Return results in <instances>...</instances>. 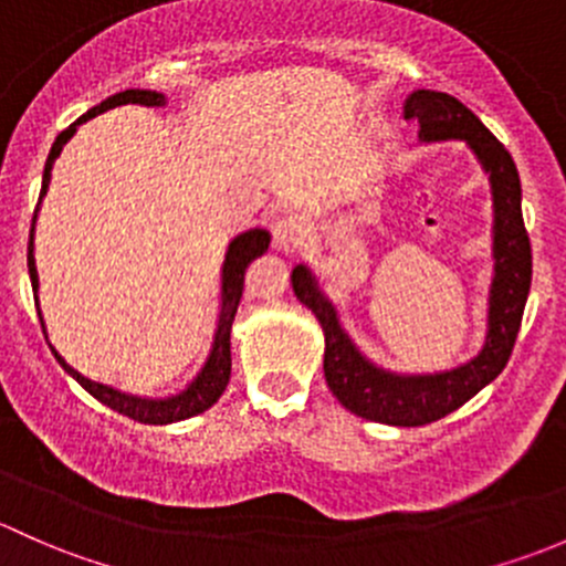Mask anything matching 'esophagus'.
Listing matches in <instances>:
<instances>
[{"mask_svg": "<svg viewBox=\"0 0 566 566\" xmlns=\"http://www.w3.org/2000/svg\"><path fill=\"white\" fill-rule=\"evenodd\" d=\"M305 240H307V229L302 220L283 218L272 226V244H275V250H281V253H294L296 248L305 244Z\"/></svg>", "mask_w": 566, "mask_h": 566, "instance_id": "1", "label": "esophagus"}]
</instances>
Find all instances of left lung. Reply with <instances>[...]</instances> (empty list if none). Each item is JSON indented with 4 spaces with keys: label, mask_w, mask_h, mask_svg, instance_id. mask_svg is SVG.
I'll list each match as a JSON object with an SVG mask.
<instances>
[{
    "label": "left lung",
    "mask_w": 566,
    "mask_h": 566,
    "mask_svg": "<svg viewBox=\"0 0 566 566\" xmlns=\"http://www.w3.org/2000/svg\"><path fill=\"white\" fill-rule=\"evenodd\" d=\"M406 119L419 122V142H465L488 174L493 196V277L488 291V332L480 354L469 363L436 373H395L370 363L346 326L337 305L324 294L311 266L291 272L294 294L324 329L326 387L357 417L370 422L417 428L447 417L504 370L521 329L532 289V244L521 212V177L504 144L480 116L447 92L417 90L403 103Z\"/></svg>",
    "instance_id": "obj_1"
}]
</instances>
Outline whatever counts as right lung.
I'll return each instance as SVG.
<instances>
[{
	"label": "right lung",
	"instance_id": "add662e5",
	"mask_svg": "<svg viewBox=\"0 0 566 566\" xmlns=\"http://www.w3.org/2000/svg\"><path fill=\"white\" fill-rule=\"evenodd\" d=\"M149 106V108H160L166 106V95L155 90H125V92H116V95L106 97L101 106L90 108L84 116L73 122L67 130H62L56 136L54 147H51L49 160H45L43 168V188H40V201L43 196L49 193V182H51V168H54V160L60 157L62 147L73 138V133L78 130V125H84L86 119L92 116L103 114V111L116 108V106ZM38 201V209H40ZM38 209H34V218H32V231H29V248H27V266H29V281H32V291L38 294L40 281H38V264H34V223H38ZM270 248V231L266 229H250L242 231L240 237L229 242V250H226V259L223 266H220V313H218V326H214V337H212V348H209V357L207 363L201 365V370L196 373L193 381L177 395H168V398H142V395H130V392H122V389L108 387V384L101 381H92V378L81 376L78 370L70 368L65 363V357H60L54 346L56 363L65 368L92 398L101 400L103 406L108 409L125 413V417L136 419V422L144 424H171L179 422V419H190L196 413L207 411L209 406L218 403L220 395L226 392L229 387V378H231V324H234L237 316V307H240L242 300V285H244V270L250 266V261L259 259V255L266 253ZM38 305V316L40 324H43L45 332V322H43V313H40V300H34Z\"/></svg>",
	"mask_w": 566,
	"mask_h": 566
}]
</instances>
